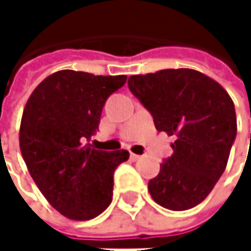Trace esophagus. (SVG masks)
I'll return each instance as SVG.
<instances>
[{"label":"esophagus","mask_w":251,"mask_h":251,"mask_svg":"<svg viewBox=\"0 0 251 251\" xmlns=\"http://www.w3.org/2000/svg\"><path fill=\"white\" fill-rule=\"evenodd\" d=\"M139 158H141V155H138V154H133V152H130V160L136 161V160H139Z\"/></svg>","instance_id":"obj_1"}]
</instances>
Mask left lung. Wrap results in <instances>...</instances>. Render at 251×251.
Returning <instances> with one entry per match:
<instances>
[{
	"instance_id": "obj_1",
	"label": "left lung",
	"mask_w": 251,
	"mask_h": 251,
	"mask_svg": "<svg viewBox=\"0 0 251 251\" xmlns=\"http://www.w3.org/2000/svg\"><path fill=\"white\" fill-rule=\"evenodd\" d=\"M127 87L157 130L176 135L172 157L148 181L151 198L170 211L199 205L224 173L235 141L231 97L212 78L187 68L132 75Z\"/></svg>"
}]
</instances>
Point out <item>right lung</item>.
<instances>
[{
  "instance_id": "right-lung-1",
  "label": "right lung",
  "mask_w": 251,
  "mask_h": 251,
  "mask_svg": "<svg viewBox=\"0 0 251 251\" xmlns=\"http://www.w3.org/2000/svg\"><path fill=\"white\" fill-rule=\"evenodd\" d=\"M125 82L126 75L64 70L45 78L25 103L22 155L43 196L70 220H93L112 202L113 173L129 152L94 150L90 139L106 100Z\"/></svg>"
}]
</instances>
